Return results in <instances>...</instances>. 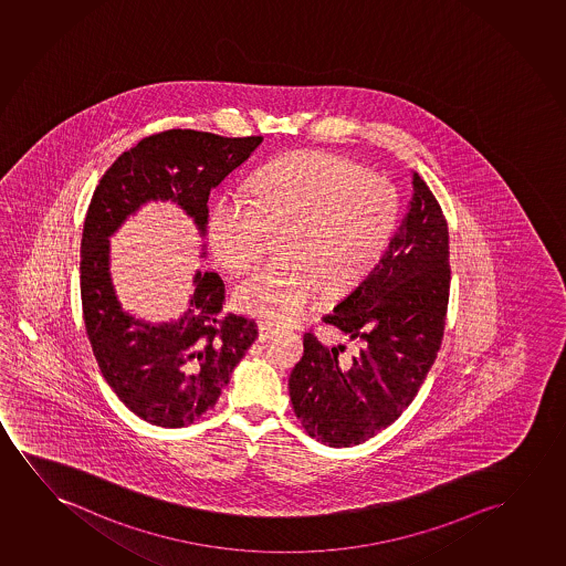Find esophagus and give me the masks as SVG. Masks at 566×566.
Segmentation results:
<instances>
[{"label": "esophagus", "instance_id": "esophagus-1", "mask_svg": "<svg viewBox=\"0 0 566 566\" xmlns=\"http://www.w3.org/2000/svg\"><path fill=\"white\" fill-rule=\"evenodd\" d=\"M279 331V326L272 325V323H266V321H261V323H259V340H269L272 336H276Z\"/></svg>", "mask_w": 566, "mask_h": 566}]
</instances>
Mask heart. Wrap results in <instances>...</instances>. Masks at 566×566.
<instances>
[{
	"instance_id": "heart-1",
	"label": "heart",
	"mask_w": 566,
	"mask_h": 566,
	"mask_svg": "<svg viewBox=\"0 0 566 566\" xmlns=\"http://www.w3.org/2000/svg\"><path fill=\"white\" fill-rule=\"evenodd\" d=\"M400 201L385 176L346 156L294 150L251 178V201L222 195L210 210L209 245L218 263L245 274L263 256L266 230H280L282 255L238 290L241 310L276 323H300L326 295L371 274L387 253Z\"/></svg>"
}]
</instances>
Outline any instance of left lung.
I'll use <instances>...</instances> for the list:
<instances>
[{
	"instance_id": "left-lung-1",
	"label": "left lung",
	"mask_w": 566,
	"mask_h": 566,
	"mask_svg": "<svg viewBox=\"0 0 566 566\" xmlns=\"http://www.w3.org/2000/svg\"><path fill=\"white\" fill-rule=\"evenodd\" d=\"M410 207L387 253L326 325L356 346L326 348L303 336L290 375L295 416L328 447H354L392 426L410 406L437 359L449 307V228L441 205L418 171Z\"/></svg>"
}]
</instances>
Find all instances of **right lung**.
Listing matches in <instances>:
<instances>
[{
	"label": "right lung",
	"instance_id": "obj_1",
	"mask_svg": "<svg viewBox=\"0 0 566 566\" xmlns=\"http://www.w3.org/2000/svg\"><path fill=\"white\" fill-rule=\"evenodd\" d=\"M263 137L168 129L117 156L94 189L81 240V302L94 357L117 398L153 426L184 427L214 408L256 338L253 318L224 313L217 272H197L178 321L147 323L122 310L109 279V241L148 201L176 202L205 235L209 195Z\"/></svg>",
	"mask_w": 566,
	"mask_h": 566
}]
</instances>
